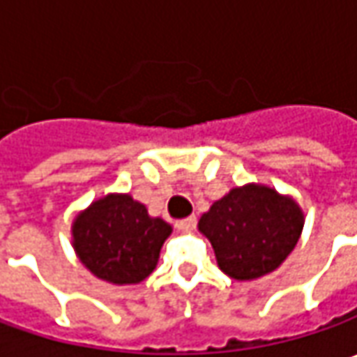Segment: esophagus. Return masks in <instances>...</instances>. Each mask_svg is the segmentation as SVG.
<instances>
[{"label":"esophagus","mask_w":357,"mask_h":357,"mask_svg":"<svg viewBox=\"0 0 357 357\" xmlns=\"http://www.w3.org/2000/svg\"><path fill=\"white\" fill-rule=\"evenodd\" d=\"M195 227H197V216H188V218H183V220L176 222V228L183 230V232H190Z\"/></svg>","instance_id":"34e87169"}]
</instances>
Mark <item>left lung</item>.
I'll use <instances>...</instances> for the list:
<instances>
[{
    "instance_id": "1",
    "label": "left lung",
    "mask_w": 357,
    "mask_h": 357,
    "mask_svg": "<svg viewBox=\"0 0 357 357\" xmlns=\"http://www.w3.org/2000/svg\"><path fill=\"white\" fill-rule=\"evenodd\" d=\"M304 216L292 199L268 186L232 188L200 216L220 270L234 280H254L276 270L294 250Z\"/></svg>"
}]
</instances>
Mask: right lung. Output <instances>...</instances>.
Segmentation results:
<instances>
[{
	"mask_svg": "<svg viewBox=\"0 0 357 357\" xmlns=\"http://www.w3.org/2000/svg\"><path fill=\"white\" fill-rule=\"evenodd\" d=\"M171 225L151 218L129 195H109L93 202L73 225L75 250L81 262L101 280L139 284L157 266Z\"/></svg>",
	"mask_w": 357,
	"mask_h": 357,
	"instance_id": "1",
	"label": "right lung"
}]
</instances>
